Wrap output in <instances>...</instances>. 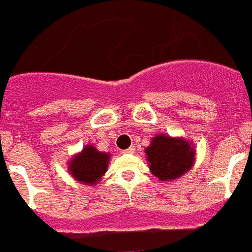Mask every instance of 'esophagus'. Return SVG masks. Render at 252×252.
Wrapping results in <instances>:
<instances>
[{"instance_id": "34e87169", "label": "esophagus", "mask_w": 252, "mask_h": 252, "mask_svg": "<svg viewBox=\"0 0 252 252\" xmlns=\"http://www.w3.org/2000/svg\"><path fill=\"white\" fill-rule=\"evenodd\" d=\"M123 153H124V154H132V153H134V146L128 147V149H126Z\"/></svg>"}]
</instances>
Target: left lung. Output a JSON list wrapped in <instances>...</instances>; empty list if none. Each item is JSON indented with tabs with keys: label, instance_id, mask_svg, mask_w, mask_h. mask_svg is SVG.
<instances>
[{
	"label": "left lung",
	"instance_id": "obj_1",
	"mask_svg": "<svg viewBox=\"0 0 252 252\" xmlns=\"http://www.w3.org/2000/svg\"><path fill=\"white\" fill-rule=\"evenodd\" d=\"M145 153L151 172L161 181L175 180L188 172L195 155L188 141L164 134L154 137Z\"/></svg>",
	"mask_w": 252,
	"mask_h": 252
}]
</instances>
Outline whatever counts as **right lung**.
I'll list each match as a JSON object with an SVG mask.
<instances>
[{
	"label": "right lung",
	"instance_id": "obj_1",
	"mask_svg": "<svg viewBox=\"0 0 252 252\" xmlns=\"http://www.w3.org/2000/svg\"><path fill=\"white\" fill-rule=\"evenodd\" d=\"M108 159L110 157L106 153H101L93 146H85L71 160L68 171L77 181L93 185L106 173Z\"/></svg>",
	"mask_w": 252,
	"mask_h": 252
}]
</instances>
